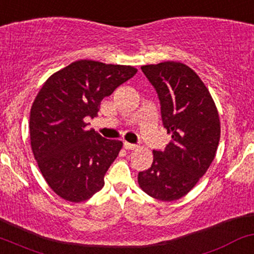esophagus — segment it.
<instances>
[{"label": "esophagus", "mask_w": 254, "mask_h": 254, "mask_svg": "<svg viewBox=\"0 0 254 254\" xmlns=\"http://www.w3.org/2000/svg\"><path fill=\"white\" fill-rule=\"evenodd\" d=\"M124 148L127 150H136V149H138V146L137 144L129 143V142H124Z\"/></svg>", "instance_id": "esophagus-1"}]
</instances>
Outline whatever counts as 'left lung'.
Wrapping results in <instances>:
<instances>
[{"label":"left lung","instance_id":"obj_1","mask_svg":"<svg viewBox=\"0 0 254 254\" xmlns=\"http://www.w3.org/2000/svg\"><path fill=\"white\" fill-rule=\"evenodd\" d=\"M141 69L157 90L172 140L164 152L153 150L152 165L138 174V186L154 199L175 201L194 188L216 157L218 111L204 82L185 64L164 61Z\"/></svg>","mask_w":254,"mask_h":254}]
</instances>
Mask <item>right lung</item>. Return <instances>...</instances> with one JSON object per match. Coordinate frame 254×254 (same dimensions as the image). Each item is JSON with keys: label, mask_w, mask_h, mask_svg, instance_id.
<instances>
[{"label": "right lung", "mask_w": 254, "mask_h": 254, "mask_svg": "<svg viewBox=\"0 0 254 254\" xmlns=\"http://www.w3.org/2000/svg\"><path fill=\"white\" fill-rule=\"evenodd\" d=\"M137 68L78 60L55 72L38 91L30 113L33 157L55 194L71 202L90 199L105 186V175L123 142L86 129L104 97L133 77Z\"/></svg>", "instance_id": "right-lung-1"}]
</instances>
